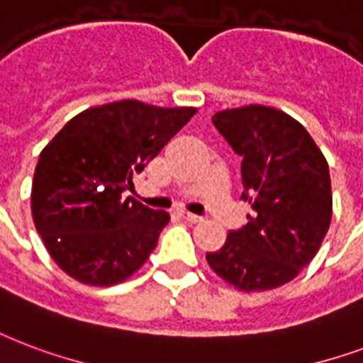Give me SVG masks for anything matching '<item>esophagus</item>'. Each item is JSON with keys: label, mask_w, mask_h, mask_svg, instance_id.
<instances>
[{"label": "esophagus", "mask_w": 363, "mask_h": 363, "mask_svg": "<svg viewBox=\"0 0 363 363\" xmlns=\"http://www.w3.org/2000/svg\"><path fill=\"white\" fill-rule=\"evenodd\" d=\"M181 215H182V217H184V218H186L188 223H201V220H203V217H200V215H194V213L182 211Z\"/></svg>", "instance_id": "obj_1"}]
</instances>
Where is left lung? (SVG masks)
I'll return each instance as SVG.
<instances>
[{
  "label": "left lung",
  "mask_w": 363,
  "mask_h": 363,
  "mask_svg": "<svg viewBox=\"0 0 363 363\" xmlns=\"http://www.w3.org/2000/svg\"><path fill=\"white\" fill-rule=\"evenodd\" d=\"M213 125L242 156L247 225L228 232L207 253L215 272L242 291H267L291 281L314 259L331 223V179L325 157L297 120L251 104L223 110Z\"/></svg>",
  "instance_id": "left-lung-1"
}]
</instances>
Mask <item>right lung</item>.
Masks as SVG:
<instances>
[{
	"label": "right lung",
	"mask_w": 363,
	"mask_h": 363,
	"mask_svg": "<svg viewBox=\"0 0 363 363\" xmlns=\"http://www.w3.org/2000/svg\"><path fill=\"white\" fill-rule=\"evenodd\" d=\"M194 114L196 108L112 102L83 110L43 148L32 215L66 274L87 286H114L145 264L169 213L121 194Z\"/></svg>",
	"instance_id": "obj_1"
}]
</instances>
